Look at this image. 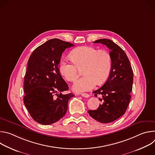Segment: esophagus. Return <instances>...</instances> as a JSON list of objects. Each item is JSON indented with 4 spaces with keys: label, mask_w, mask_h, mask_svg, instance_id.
Segmentation results:
<instances>
[{
    "label": "esophagus",
    "mask_w": 155,
    "mask_h": 155,
    "mask_svg": "<svg viewBox=\"0 0 155 155\" xmlns=\"http://www.w3.org/2000/svg\"><path fill=\"white\" fill-rule=\"evenodd\" d=\"M81 96L84 97H90V94H88L87 93H81Z\"/></svg>",
    "instance_id": "1"
}]
</instances>
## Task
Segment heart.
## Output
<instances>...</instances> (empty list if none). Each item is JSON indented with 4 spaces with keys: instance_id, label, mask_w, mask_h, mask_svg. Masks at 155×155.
<instances>
[{
    "instance_id": "heart-1",
    "label": "heart",
    "mask_w": 155,
    "mask_h": 155,
    "mask_svg": "<svg viewBox=\"0 0 155 155\" xmlns=\"http://www.w3.org/2000/svg\"><path fill=\"white\" fill-rule=\"evenodd\" d=\"M72 61L62 58L59 64L61 75L69 81L74 82L79 77L78 69H83V77L74 85L76 92L89 91L97 84L104 83L111 72L112 61L110 53L105 50L88 46L78 47L71 53Z\"/></svg>"
}]
</instances>
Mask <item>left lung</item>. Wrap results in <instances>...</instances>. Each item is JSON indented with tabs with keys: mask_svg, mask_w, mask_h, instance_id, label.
I'll return each mask as SVG.
<instances>
[{
	"mask_svg": "<svg viewBox=\"0 0 155 155\" xmlns=\"http://www.w3.org/2000/svg\"><path fill=\"white\" fill-rule=\"evenodd\" d=\"M110 50L112 66L109 77L99 89L94 91L102 102L95 110H88L90 115L96 121L108 123L115 121L126 112L133 83V71L125 52L112 40L107 38L96 40Z\"/></svg>",
	"mask_w": 155,
	"mask_h": 155,
	"instance_id": "8db88e82",
	"label": "left lung"
}]
</instances>
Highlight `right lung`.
<instances>
[{
	"mask_svg": "<svg viewBox=\"0 0 155 155\" xmlns=\"http://www.w3.org/2000/svg\"><path fill=\"white\" fill-rule=\"evenodd\" d=\"M73 46L51 39L37 47L28 60L23 101L31 117L40 124H51L61 119L67 112L69 101L75 96L61 93L69 87L58 68L62 53Z\"/></svg>",
	"mask_w": 155,
	"mask_h": 155,
	"instance_id": "add662e5",
	"label": "right lung"
}]
</instances>
